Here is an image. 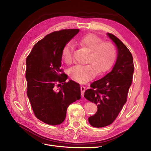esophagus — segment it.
Masks as SVG:
<instances>
[{
    "instance_id": "esophagus-1",
    "label": "esophagus",
    "mask_w": 151,
    "mask_h": 151,
    "mask_svg": "<svg viewBox=\"0 0 151 151\" xmlns=\"http://www.w3.org/2000/svg\"><path fill=\"white\" fill-rule=\"evenodd\" d=\"M81 95L82 96H84V92L86 91V88L83 86H81Z\"/></svg>"
}]
</instances>
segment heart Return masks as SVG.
I'll use <instances>...</instances> for the list:
<instances>
[{"label": "heart", "mask_w": 151, "mask_h": 151, "mask_svg": "<svg viewBox=\"0 0 151 151\" xmlns=\"http://www.w3.org/2000/svg\"><path fill=\"white\" fill-rule=\"evenodd\" d=\"M82 47L89 50L84 65H77L69 71L71 78L79 83H85L96 75L109 69L116 58V49L109 42H102V39L93 33L84 35L77 40ZM74 46L71 42L67 43L62 50V58L68 65L74 62Z\"/></svg>", "instance_id": "1"}]
</instances>
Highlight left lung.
<instances>
[{"mask_svg":"<svg viewBox=\"0 0 151 151\" xmlns=\"http://www.w3.org/2000/svg\"><path fill=\"white\" fill-rule=\"evenodd\" d=\"M107 35L118 49L116 63L110 72L93 82L84 93L87 99L97 104V112L88 119L90 125L96 128L108 126L116 119L127 102L134 71L130 50L115 35Z\"/></svg>","mask_w":151,"mask_h":151,"instance_id":"left-lung-1","label":"left lung"}]
</instances>
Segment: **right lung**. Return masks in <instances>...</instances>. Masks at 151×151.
<instances>
[{
	"label": "right lung",
	"instance_id": "1",
	"mask_svg": "<svg viewBox=\"0 0 151 151\" xmlns=\"http://www.w3.org/2000/svg\"><path fill=\"white\" fill-rule=\"evenodd\" d=\"M79 31L52 32L36 43L26 58L27 95L36 117L47 124L60 125L68 106L81 98L79 84L67 83V76L60 68L63 48Z\"/></svg>",
	"mask_w": 151,
	"mask_h": 151
}]
</instances>
